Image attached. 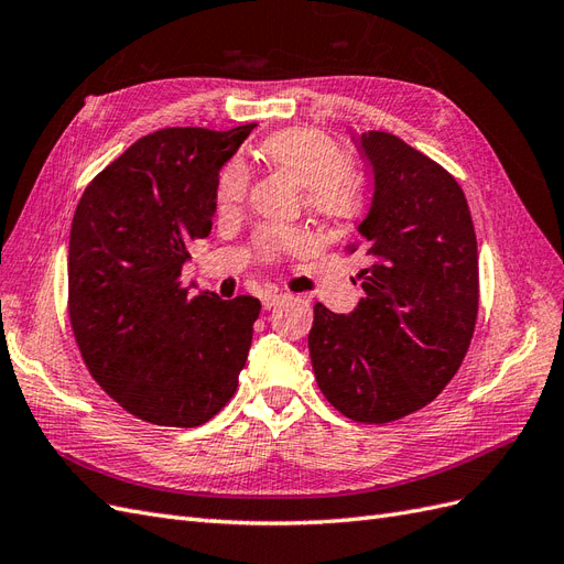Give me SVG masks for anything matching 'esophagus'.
Wrapping results in <instances>:
<instances>
[{"label": "esophagus", "mask_w": 564, "mask_h": 564, "mask_svg": "<svg viewBox=\"0 0 564 564\" xmlns=\"http://www.w3.org/2000/svg\"><path fill=\"white\" fill-rule=\"evenodd\" d=\"M284 299H286V294H284V292H278V289H265V292L261 294V303H263L265 311L275 308V305L282 303Z\"/></svg>", "instance_id": "obj_1"}]
</instances>
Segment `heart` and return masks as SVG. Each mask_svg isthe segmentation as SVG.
Here are the masks:
<instances>
[{
  "instance_id": "1",
  "label": "heart",
  "mask_w": 564,
  "mask_h": 564,
  "mask_svg": "<svg viewBox=\"0 0 564 564\" xmlns=\"http://www.w3.org/2000/svg\"><path fill=\"white\" fill-rule=\"evenodd\" d=\"M263 162L305 187L308 209L327 220L346 218L355 207V187L348 176V155L334 139L315 129L280 131L259 148ZM249 172L242 162L226 164L218 176L216 202L220 212H232L245 202ZM301 242V232L270 228L259 235V251L275 259L284 249Z\"/></svg>"
}]
</instances>
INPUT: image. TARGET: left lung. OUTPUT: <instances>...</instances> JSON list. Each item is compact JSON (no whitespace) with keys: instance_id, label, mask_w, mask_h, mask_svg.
<instances>
[{"instance_id":"left-lung-1","label":"left lung","mask_w":564,"mask_h":564,"mask_svg":"<svg viewBox=\"0 0 564 564\" xmlns=\"http://www.w3.org/2000/svg\"><path fill=\"white\" fill-rule=\"evenodd\" d=\"M373 176L348 251L365 256V299L348 315L315 305L308 348L317 386L360 423L433 402L468 352L480 301L477 240L456 178L386 131L360 139Z\"/></svg>"}]
</instances>
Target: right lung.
I'll return each mask as SVG.
<instances>
[{
	"instance_id": "obj_1",
	"label": "right lung",
	"mask_w": 564,
	"mask_h": 564,
	"mask_svg": "<svg viewBox=\"0 0 564 564\" xmlns=\"http://www.w3.org/2000/svg\"><path fill=\"white\" fill-rule=\"evenodd\" d=\"M256 124L169 127L84 191L67 251V311L91 377L129 414L195 429L237 390L261 301L191 294L181 268L212 232L218 172Z\"/></svg>"
}]
</instances>
